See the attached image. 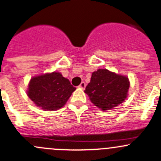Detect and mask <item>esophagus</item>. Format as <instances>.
<instances>
[{
  "label": "esophagus",
  "mask_w": 161,
  "mask_h": 161,
  "mask_svg": "<svg viewBox=\"0 0 161 161\" xmlns=\"http://www.w3.org/2000/svg\"><path fill=\"white\" fill-rule=\"evenodd\" d=\"M85 87H86V84L84 82V81H83V82H81L80 86H79V87L81 89H84L85 88Z\"/></svg>",
  "instance_id": "1"
}]
</instances>
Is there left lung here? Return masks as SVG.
<instances>
[{
  "label": "left lung",
  "mask_w": 161,
  "mask_h": 161,
  "mask_svg": "<svg viewBox=\"0 0 161 161\" xmlns=\"http://www.w3.org/2000/svg\"><path fill=\"white\" fill-rule=\"evenodd\" d=\"M130 82L128 77L107 69H98L92 74L84 93L102 111L113 109L126 99Z\"/></svg>",
  "instance_id": "left-lung-1"
}]
</instances>
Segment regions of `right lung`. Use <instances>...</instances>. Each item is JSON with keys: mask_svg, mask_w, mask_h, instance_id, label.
Listing matches in <instances>:
<instances>
[{"mask_svg": "<svg viewBox=\"0 0 161 161\" xmlns=\"http://www.w3.org/2000/svg\"><path fill=\"white\" fill-rule=\"evenodd\" d=\"M76 87L59 72L46 73L31 78L27 95L44 111H56L65 105Z\"/></svg>", "mask_w": 161, "mask_h": 161, "instance_id": "1", "label": "right lung"}]
</instances>
